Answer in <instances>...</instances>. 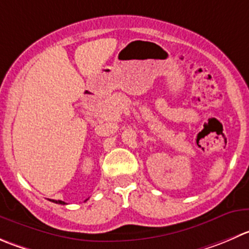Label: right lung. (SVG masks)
<instances>
[{
	"mask_svg": "<svg viewBox=\"0 0 249 249\" xmlns=\"http://www.w3.org/2000/svg\"><path fill=\"white\" fill-rule=\"evenodd\" d=\"M86 201H88V199H86ZM52 202H54V203H58V204H66V202L63 201H54V199H53Z\"/></svg>",
	"mask_w": 249,
	"mask_h": 249,
	"instance_id": "right-lung-1",
	"label": "right lung"
}]
</instances>
